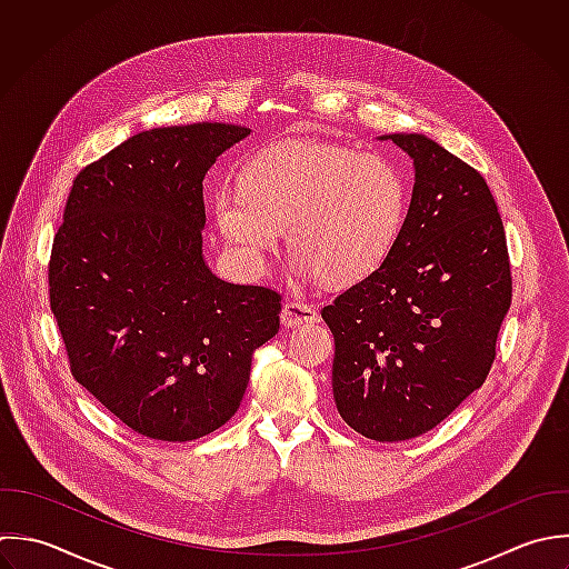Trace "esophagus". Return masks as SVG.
Masks as SVG:
<instances>
[{"instance_id":"34e87169","label":"esophagus","mask_w":569,"mask_h":569,"mask_svg":"<svg viewBox=\"0 0 569 569\" xmlns=\"http://www.w3.org/2000/svg\"><path fill=\"white\" fill-rule=\"evenodd\" d=\"M319 321V315L315 308H310L308 303L301 301H286L283 310H281V323L288 328H297L301 323H315Z\"/></svg>"}]
</instances>
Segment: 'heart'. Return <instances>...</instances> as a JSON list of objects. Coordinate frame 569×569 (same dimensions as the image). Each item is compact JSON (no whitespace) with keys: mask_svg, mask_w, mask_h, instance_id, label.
<instances>
[{"mask_svg":"<svg viewBox=\"0 0 569 569\" xmlns=\"http://www.w3.org/2000/svg\"><path fill=\"white\" fill-rule=\"evenodd\" d=\"M210 210L246 268L261 270L288 226L299 274L350 286L390 254L406 217V186L379 154L286 139L252 154L239 170L237 192H214Z\"/></svg>","mask_w":569,"mask_h":569,"instance_id":"1","label":"heart"}]
</instances>
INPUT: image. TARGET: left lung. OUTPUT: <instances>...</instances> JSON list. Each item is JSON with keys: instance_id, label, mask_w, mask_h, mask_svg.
Returning a JSON list of instances; mask_svg holds the SVG:
<instances>
[{"instance_id": "left-lung-1", "label": "left lung", "mask_w": 569, "mask_h": 569, "mask_svg": "<svg viewBox=\"0 0 569 569\" xmlns=\"http://www.w3.org/2000/svg\"><path fill=\"white\" fill-rule=\"evenodd\" d=\"M415 188L386 261L321 310L341 419L372 441L437 428L497 355L512 303L503 221L486 179L426 134L395 132Z\"/></svg>"}]
</instances>
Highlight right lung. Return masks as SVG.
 <instances>
[{"mask_svg": "<svg viewBox=\"0 0 569 569\" xmlns=\"http://www.w3.org/2000/svg\"><path fill=\"white\" fill-rule=\"evenodd\" d=\"M250 134L190 123L132 134L72 181L48 266L70 372L157 441H192L241 406L252 355L279 332L281 297L212 274L203 177Z\"/></svg>", "mask_w": 569, "mask_h": 569, "instance_id": "add662e5", "label": "right lung"}]
</instances>
